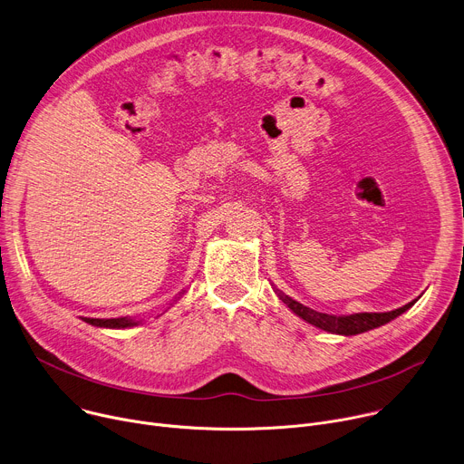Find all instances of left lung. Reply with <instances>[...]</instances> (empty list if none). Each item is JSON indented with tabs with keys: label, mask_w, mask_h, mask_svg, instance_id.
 <instances>
[{
	"label": "left lung",
	"mask_w": 464,
	"mask_h": 464,
	"mask_svg": "<svg viewBox=\"0 0 464 464\" xmlns=\"http://www.w3.org/2000/svg\"><path fill=\"white\" fill-rule=\"evenodd\" d=\"M274 290H276L277 297L301 319H304L306 323H310L321 330H326V333L342 334V336H354V334L367 333V330H372L376 326H382V324L389 323L391 319L399 317L401 314H404L417 303V299H415V301H411L401 308H396V310H391V312H360V314H351V315H330V314H323V312L312 310V308L297 303L295 299L288 297L279 288H274Z\"/></svg>",
	"instance_id": "obj_1"
}]
</instances>
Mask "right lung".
Here are the masks:
<instances>
[{
	"instance_id": "1",
	"label": "right lung",
	"mask_w": 464,
	"mask_h": 464,
	"mask_svg": "<svg viewBox=\"0 0 464 464\" xmlns=\"http://www.w3.org/2000/svg\"><path fill=\"white\" fill-rule=\"evenodd\" d=\"M185 292V290H183ZM181 292V294H183ZM86 323L101 328H128V326H136L140 321L130 319V317H115V319H93V317H82Z\"/></svg>"
}]
</instances>
